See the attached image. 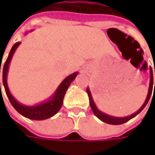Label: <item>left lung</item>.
Instances as JSON below:
<instances>
[{
	"label": "left lung",
	"mask_w": 155,
	"mask_h": 155,
	"mask_svg": "<svg viewBox=\"0 0 155 155\" xmlns=\"http://www.w3.org/2000/svg\"><path fill=\"white\" fill-rule=\"evenodd\" d=\"M154 72H155V67H154ZM87 93H88V96H89V99H90V104H91V108L92 110L93 113L95 114V116H97L99 119L103 122H106V123H109V124H113V125H119V124H122V123H125L128 121H129L130 119H132L133 117H134L135 116H137L139 113H140L141 110H143L145 108V106L147 105V104L148 103L149 99H150V97H151V94L153 91L154 93L155 91V83H153V71L152 68L150 67V85H149V90H148V94H147V97L146 101L144 104L141 106L140 110H138L137 112H135L134 114L131 115V116H127V117H122V118H119V117H114V116H110L104 114V113H102L101 111H99L97 110V108L96 107V105L93 102L92 97H91V91L90 90L87 88L86 90Z\"/></svg>",
	"instance_id": "obj_1"
}]
</instances>
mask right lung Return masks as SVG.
<instances>
[{
  "label": "right lung",
  "instance_id": "obj_1",
  "mask_svg": "<svg viewBox=\"0 0 155 155\" xmlns=\"http://www.w3.org/2000/svg\"><path fill=\"white\" fill-rule=\"evenodd\" d=\"M21 43H15V45H13L11 51L9 52L8 57L6 60V62L3 65V71H2V82L4 88H5V91L6 94L8 97L9 101L11 104L13 105V107L15 110H17L21 115L24 116L27 118L32 119V120H45L47 118H50L51 116H54L58 110H60V108L62 107L63 100H64V97L65 95V92L70 86L71 83L74 80V78L77 77L78 72L72 73L67 77L61 83V84L58 88L57 91L54 94L53 97L50 101H47L44 104H39L37 106H33V107H27V106H24L22 104H19L16 100H15L11 93L9 92L8 87V84H7V74H8V64L10 63V60L13 57V54L15 53L16 48L18 47V45ZM1 64H0V72H1ZM0 90H1V83H0Z\"/></svg>",
  "mask_w": 155,
  "mask_h": 155
}]
</instances>
